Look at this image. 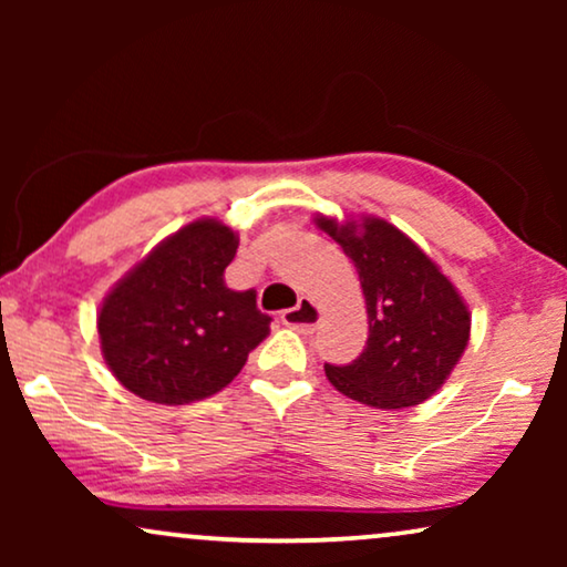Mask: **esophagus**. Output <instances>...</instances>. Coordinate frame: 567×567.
Instances as JSON below:
<instances>
[{"mask_svg":"<svg viewBox=\"0 0 567 567\" xmlns=\"http://www.w3.org/2000/svg\"><path fill=\"white\" fill-rule=\"evenodd\" d=\"M320 317H322V312H320V307L315 305V301L299 299L297 307L286 309V312L281 315V322L291 330L312 332L317 328V322H320Z\"/></svg>","mask_w":567,"mask_h":567,"instance_id":"obj_1","label":"esophagus"}]
</instances>
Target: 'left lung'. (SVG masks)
Returning a JSON list of instances; mask_svg holds the SVG:
<instances>
[{
    "label": "left lung",
    "mask_w": 567,
    "mask_h": 567,
    "mask_svg": "<svg viewBox=\"0 0 567 567\" xmlns=\"http://www.w3.org/2000/svg\"><path fill=\"white\" fill-rule=\"evenodd\" d=\"M359 270L369 338L346 367L324 363L330 384L363 405L400 410L429 400L470 340V312L454 284L408 235L384 219L361 224L320 216Z\"/></svg>",
    "instance_id": "obj_1"
}]
</instances>
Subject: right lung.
<instances>
[{"instance_id":"1","label":"right lung","mask_w":567,"mask_h":567,"mask_svg":"<svg viewBox=\"0 0 567 567\" xmlns=\"http://www.w3.org/2000/svg\"><path fill=\"white\" fill-rule=\"evenodd\" d=\"M237 245L221 221L198 219L113 286L97 315L100 348L128 392L159 405L212 398L268 338L255 291L224 284Z\"/></svg>"}]
</instances>
